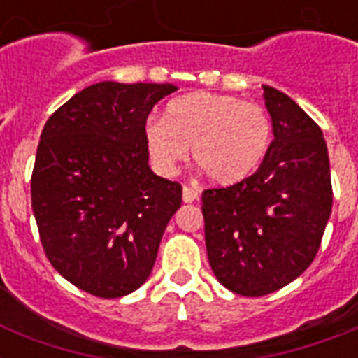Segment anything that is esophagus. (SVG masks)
Instances as JSON below:
<instances>
[{"instance_id": "esophagus-1", "label": "esophagus", "mask_w": 358, "mask_h": 358, "mask_svg": "<svg viewBox=\"0 0 358 358\" xmlns=\"http://www.w3.org/2000/svg\"><path fill=\"white\" fill-rule=\"evenodd\" d=\"M182 196H184V202H195L199 199V191L195 187H189V185H184V189H182Z\"/></svg>"}]
</instances>
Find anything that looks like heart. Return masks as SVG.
I'll list each match as a JSON object with an SVG mask.
<instances>
[{
    "label": "heart",
    "instance_id": "1",
    "mask_svg": "<svg viewBox=\"0 0 358 358\" xmlns=\"http://www.w3.org/2000/svg\"><path fill=\"white\" fill-rule=\"evenodd\" d=\"M152 165L173 174L191 157L213 184L230 185L255 173L271 145L266 109L230 94L193 92L169 103L163 119L145 124Z\"/></svg>",
    "mask_w": 358,
    "mask_h": 358
}]
</instances>
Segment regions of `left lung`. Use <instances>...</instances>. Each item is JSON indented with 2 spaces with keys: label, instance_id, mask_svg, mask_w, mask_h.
Wrapping results in <instances>:
<instances>
[{
  "label": "left lung",
  "instance_id": "left-lung-1",
  "mask_svg": "<svg viewBox=\"0 0 358 358\" xmlns=\"http://www.w3.org/2000/svg\"><path fill=\"white\" fill-rule=\"evenodd\" d=\"M273 141L255 174L202 191L208 260L234 294L284 288L316 258L333 208L322 128L284 92L264 85Z\"/></svg>",
  "mask_w": 358,
  "mask_h": 358
}]
</instances>
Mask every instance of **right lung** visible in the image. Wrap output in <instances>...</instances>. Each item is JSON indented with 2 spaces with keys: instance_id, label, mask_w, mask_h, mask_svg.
I'll return each mask as SVG.
<instances>
[{
  "instance_id": "1",
  "label": "right lung",
  "mask_w": 358,
  "mask_h": 358,
  "mask_svg": "<svg viewBox=\"0 0 358 358\" xmlns=\"http://www.w3.org/2000/svg\"><path fill=\"white\" fill-rule=\"evenodd\" d=\"M169 83L102 81L48 119L31 174L42 249L69 282L115 299L145 284L182 185L148 167L145 124Z\"/></svg>"
}]
</instances>
